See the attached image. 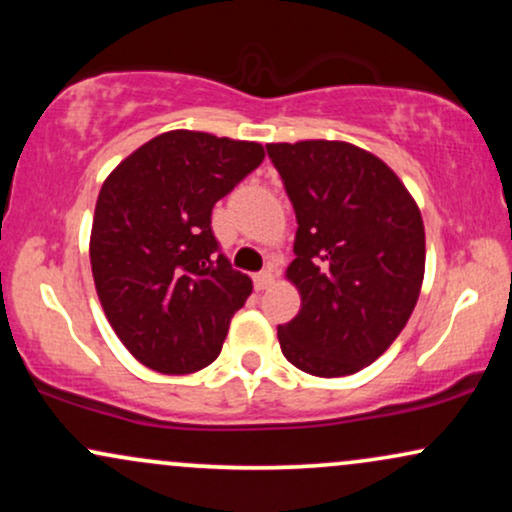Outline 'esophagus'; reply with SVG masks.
<instances>
[{"mask_svg":"<svg viewBox=\"0 0 512 512\" xmlns=\"http://www.w3.org/2000/svg\"><path fill=\"white\" fill-rule=\"evenodd\" d=\"M252 279H255V289L264 291V289H269V286L274 284V272H272V269H264V272L255 274Z\"/></svg>","mask_w":512,"mask_h":512,"instance_id":"1","label":"esophagus"}]
</instances>
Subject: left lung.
I'll return each instance as SVG.
<instances>
[{
    "mask_svg": "<svg viewBox=\"0 0 512 512\" xmlns=\"http://www.w3.org/2000/svg\"><path fill=\"white\" fill-rule=\"evenodd\" d=\"M298 231L286 279L301 310L279 325L286 361L317 378L363 370L407 325L426 269V233L397 173L349 142L267 144Z\"/></svg>",
    "mask_w": 512,
    "mask_h": 512,
    "instance_id": "1",
    "label": "left lung"
}]
</instances>
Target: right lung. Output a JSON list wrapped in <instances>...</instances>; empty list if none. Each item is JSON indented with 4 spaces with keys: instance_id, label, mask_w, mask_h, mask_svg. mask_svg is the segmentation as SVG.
I'll return each mask as SVG.
<instances>
[{
    "instance_id": "right-lung-1",
    "label": "right lung",
    "mask_w": 512,
    "mask_h": 512,
    "mask_svg": "<svg viewBox=\"0 0 512 512\" xmlns=\"http://www.w3.org/2000/svg\"><path fill=\"white\" fill-rule=\"evenodd\" d=\"M262 158L257 142L173 129L105 178L91 272L110 327L146 368L187 375L221 354L252 281L216 255L211 209Z\"/></svg>"
}]
</instances>
